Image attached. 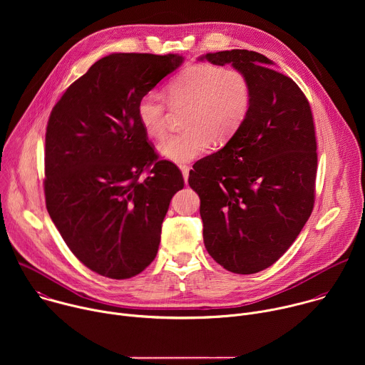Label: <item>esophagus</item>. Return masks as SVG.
<instances>
[{"mask_svg":"<svg viewBox=\"0 0 365 365\" xmlns=\"http://www.w3.org/2000/svg\"><path fill=\"white\" fill-rule=\"evenodd\" d=\"M180 170H182V175H183L185 183L187 185V179H189V170H190V168H189V166H186V165H182V166H180Z\"/></svg>","mask_w":365,"mask_h":365,"instance_id":"34e87169","label":"esophagus"}]
</instances>
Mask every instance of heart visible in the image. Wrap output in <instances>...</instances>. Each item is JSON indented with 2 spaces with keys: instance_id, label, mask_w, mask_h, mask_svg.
<instances>
[{
  "instance_id": "1",
  "label": "heart",
  "mask_w": 365,
  "mask_h": 365,
  "mask_svg": "<svg viewBox=\"0 0 365 365\" xmlns=\"http://www.w3.org/2000/svg\"><path fill=\"white\" fill-rule=\"evenodd\" d=\"M160 92H145L137 102V120L151 138H160L168 128V103H189L180 133L169 134L159 145L163 159L185 165L199 158L211 145L228 140L247 118L252 88L248 76L235 68L195 65L173 79Z\"/></svg>"
}]
</instances>
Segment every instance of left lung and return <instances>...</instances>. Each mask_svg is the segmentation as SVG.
<instances>
[{"label":"left lung","instance_id":"8db88e82","mask_svg":"<svg viewBox=\"0 0 365 365\" xmlns=\"http://www.w3.org/2000/svg\"><path fill=\"white\" fill-rule=\"evenodd\" d=\"M199 59L231 63L252 88L241 127L189 173V185L200 197L203 242L225 270L258 273L289 250L314 210V117L296 82L257 51L234 48Z\"/></svg>","mask_w":365,"mask_h":365}]
</instances>
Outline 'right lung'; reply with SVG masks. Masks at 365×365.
<instances>
[{
    "label": "right lung",
    "instance_id": "right-lung-1",
    "mask_svg": "<svg viewBox=\"0 0 365 365\" xmlns=\"http://www.w3.org/2000/svg\"><path fill=\"white\" fill-rule=\"evenodd\" d=\"M182 62L179 55H108L50 113L47 212L75 257L101 276L130 279L153 262L170 199L185 185L172 162L159 160L135 114L138 99Z\"/></svg>",
    "mask_w": 365,
    "mask_h": 365
}]
</instances>
